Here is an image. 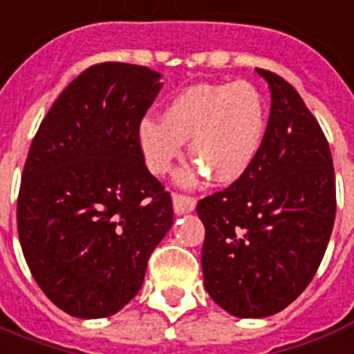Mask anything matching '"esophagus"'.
Segmentation results:
<instances>
[{
    "instance_id": "obj_1",
    "label": "esophagus",
    "mask_w": 354,
    "mask_h": 354,
    "mask_svg": "<svg viewBox=\"0 0 354 354\" xmlns=\"http://www.w3.org/2000/svg\"><path fill=\"white\" fill-rule=\"evenodd\" d=\"M197 205V199L186 194H174V210L175 214H188Z\"/></svg>"
}]
</instances>
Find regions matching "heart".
<instances>
[{"instance_id": "b5f03b06", "label": "heart", "mask_w": 354, "mask_h": 354, "mask_svg": "<svg viewBox=\"0 0 354 354\" xmlns=\"http://www.w3.org/2000/svg\"><path fill=\"white\" fill-rule=\"evenodd\" d=\"M265 129L267 102L254 84H201L169 102L160 122L144 118L138 142L153 174H166L190 140V157L206 175L232 183L256 160Z\"/></svg>"}]
</instances>
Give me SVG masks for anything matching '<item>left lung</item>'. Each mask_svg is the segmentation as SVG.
I'll use <instances>...</instances> for the list:
<instances>
[{
    "mask_svg": "<svg viewBox=\"0 0 354 354\" xmlns=\"http://www.w3.org/2000/svg\"><path fill=\"white\" fill-rule=\"evenodd\" d=\"M270 87V115L252 166L197 203L205 225L203 276L219 307L265 318L307 289L336 216L329 142L298 91L257 69Z\"/></svg>",
    "mask_w": 354,
    "mask_h": 354,
    "instance_id": "left-lung-1",
    "label": "left lung"
}]
</instances>
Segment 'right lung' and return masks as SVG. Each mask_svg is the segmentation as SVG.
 <instances>
[{"mask_svg":"<svg viewBox=\"0 0 354 354\" xmlns=\"http://www.w3.org/2000/svg\"><path fill=\"white\" fill-rule=\"evenodd\" d=\"M159 78L146 65H91L56 98L30 144L19 243L39 289L76 318H106L129 304L174 223L171 195L138 142Z\"/></svg>","mask_w":354,"mask_h":354,"instance_id":"1","label":"right lung"}]
</instances>
